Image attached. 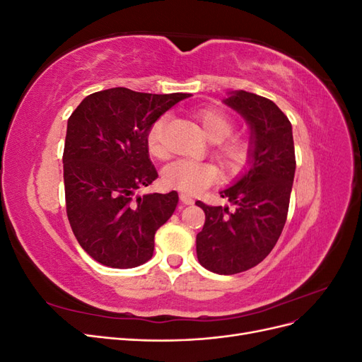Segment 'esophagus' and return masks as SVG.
<instances>
[{"label": "esophagus", "mask_w": 362, "mask_h": 362, "mask_svg": "<svg viewBox=\"0 0 362 362\" xmlns=\"http://www.w3.org/2000/svg\"><path fill=\"white\" fill-rule=\"evenodd\" d=\"M180 199H181V202L185 204V205H192V204H193V198H192L190 194H187V193H181V194H180Z\"/></svg>", "instance_id": "obj_1"}]
</instances>
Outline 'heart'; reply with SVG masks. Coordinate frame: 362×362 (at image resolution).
<instances>
[{"label":"heart","instance_id":"b5f03b06","mask_svg":"<svg viewBox=\"0 0 362 362\" xmlns=\"http://www.w3.org/2000/svg\"><path fill=\"white\" fill-rule=\"evenodd\" d=\"M199 124L204 137L210 144H218L214 149V156L228 177H235L242 173L250 161L252 146L246 139H231L223 142L234 131V122L222 110L217 108H204L193 115ZM166 116L158 117L148 129L146 144L152 156L163 157V133L166 127ZM218 178V170L211 163H198L190 160H177L169 163L163 169L161 180L166 187L177 189L185 193H199Z\"/></svg>","mask_w":362,"mask_h":362}]
</instances>
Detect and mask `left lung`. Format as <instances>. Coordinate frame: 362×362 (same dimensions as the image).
I'll return each instance as SVG.
<instances>
[{"label":"left lung","instance_id":"1","mask_svg":"<svg viewBox=\"0 0 362 362\" xmlns=\"http://www.w3.org/2000/svg\"><path fill=\"white\" fill-rule=\"evenodd\" d=\"M223 103L242 115L250 128L249 168L221 192L235 208L196 205L205 213L196 235L201 266L218 275L255 267L275 247L287 221L296 170L288 117L267 98L245 90L229 92Z\"/></svg>","mask_w":362,"mask_h":362}]
</instances>
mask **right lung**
<instances>
[{
	"label": "right lung",
	"mask_w": 362,
	"mask_h": 362,
	"mask_svg": "<svg viewBox=\"0 0 362 362\" xmlns=\"http://www.w3.org/2000/svg\"><path fill=\"white\" fill-rule=\"evenodd\" d=\"M189 96L115 87L86 96L68 119L66 213L80 246L101 264L133 269L154 254L156 233L173 214L178 193H136L158 178L146 136L163 113Z\"/></svg>",
	"instance_id": "add662e5"
}]
</instances>
